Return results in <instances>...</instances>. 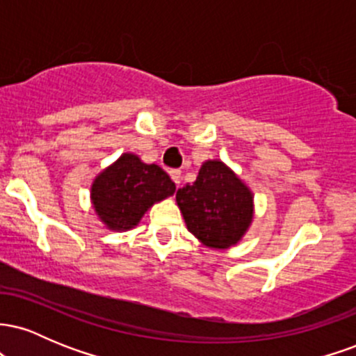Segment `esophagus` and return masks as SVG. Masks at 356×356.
<instances>
[{"mask_svg": "<svg viewBox=\"0 0 356 356\" xmlns=\"http://www.w3.org/2000/svg\"><path fill=\"white\" fill-rule=\"evenodd\" d=\"M170 177H172L175 186H179V184H181V181H182V172H181V170H177V169L170 170Z\"/></svg>", "mask_w": 356, "mask_h": 356, "instance_id": "obj_1", "label": "esophagus"}]
</instances>
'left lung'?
<instances>
[{
    "label": "left lung",
    "instance_id": "left-lung-1",
    "mask_svg": "<svg viewBox=\"0 0 356 356\" xmlns=\"http://www.w3.org/2000/svg\"><path fill=\"white\" fill-rule=\"evenodd\" d=\"M189 232L204 246L227 249L246 234L254 216V195L222 161H206L195 182L175 194Z\"/></svg>",
    "mask_w": 356,
    "mask_h": 356
}]
</instances>
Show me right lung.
<instances>
[{"instance_id":"1","label":"right lung","mask_w":356,"mask_h":356,"mask_svg":"<svg viewBox=\"0 0 356 356\" xmlns=\"http://www.w3.org/2000/svg\"><path fill=\"white\" fill-rule=\"evenodd\" d=\"M174 192L175 184L165 170L145 164L136 154H122L93 179L90 201L107 229L129 231L155 202L170 197Z\"/></svg>"}]
</instances>
